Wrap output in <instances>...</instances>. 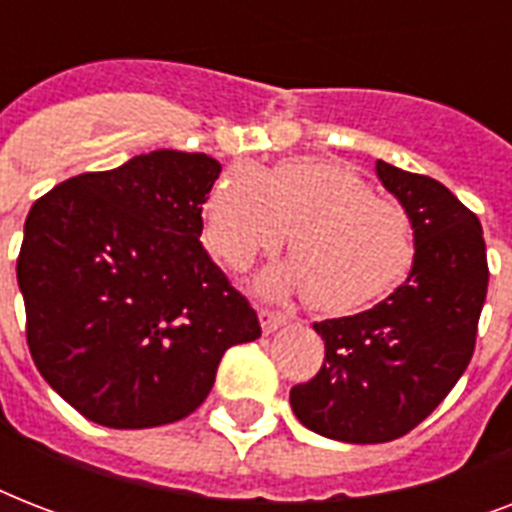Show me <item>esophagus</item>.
Masks as SVG:
<instances>
[{
  "mask_svg": "<svg viewBox=\"0 0 512 512\" xmlns=\"http://www.w3.org/2000/svg\"><path fill=\"white\" fill-rule=\"evenodd\" d=\"M287 324V316L284 313H276V311H260V327H263L265 335H271L276 329H281Z\"/></svg>",
  "mask_w": 512,
  "mask_h": 512,
  "instance_id": "obj_1",
  "label": "esophagus"
}]
</instances>
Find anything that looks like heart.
Listing matches in <instances>:
<instances>
[{"label":"heart","mask_w":512,"mask_h":512,"mask_svg":"<svg viewBox=\"0 0 512 512\" xmlns=\"http://www.w3.org/2000/svg\"><path fill=\"white\" fill-rule=\"evenodd\" d=\"M289 232V263L257 279L265 295L305 292L321 313H356L388 297L414 265V228L404 207L374 196L356 170L329 159H289L271 170L236 164L201 207L212 255L244 271Z\"/></svg>","instance_id":"heart-1"}]
</instances>
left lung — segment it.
Returning a JSON list of instances; mask_svg holds the SVG:
<instances>
[{"label": "left lung", "instance_id": "left-lung-1", "mask_svg": "<svg viewBox=\"0 0 512 512\" xmlns=\"http://www.w3.org/2000/svg\"><path fill=\"white\" fill-rule=\"evenodd\" d=\"M374 170L412 220V271L369 311L313 324L324 366L289 390L305 428L345 444L401 438L444 401L470 364L489 287L478 217L433 177Z\"/></svg>", "mask_w": 512, "mask_h": 512}]
</instances>
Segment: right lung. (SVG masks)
I'll list each match as a JSON object with an SVG mask.
<instances>
[{"instance_id": "add662e5", "label": "right lung", "mask_w": 512, "mask_h": 512, "mask_svg": "<svg viewBox=\"0 0 512 512\" xmlns=\"http://www.w3.org/2000/svg\"><path fill=\"white\" fill-rule=\"evenodd\" d=\"M220 164L151 151L84 172L36 201L18 287L36 369L106 428L188 417L231 345L260 337L257 313L201 247V204Z\"/></svg>"}]
</instances>
